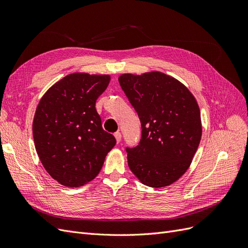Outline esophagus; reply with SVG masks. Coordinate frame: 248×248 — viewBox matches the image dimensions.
<instances>
[{"label": "esophagus", "mask_w": 248, "mask_h": 248, "mask_svg": "<svg viewBox=\"0 0 248 248\" xmlns=\"http://www.w3.org/2000/svg\"><path fill=\"white\" fill-rule=\"evenodd\" d=\"M115 138H116L117 142H120V141H121V138H122L121 133H120L119 131H118V132H116V133H115Z\"/></svg>", "instance_id": "1"}]
</instances>
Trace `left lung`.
<instances>
[{
    "mask_svg": "<svg viewBox=\"0 0 248 248\" xmlns=\"http://www.w3.org/2000/svg\"><path fill=\"white\" fill-rule=\"evenodd\" d=\"M119 82L141 123V139L127 148L128 167L140 181L160 188L190 167L202 138L196 97L181 81L160 71L123 73Z\"/></svg>",
    "mask_w": 248,
    "mask_h": 248,
    "instance_id": "left-lung-1",
    "label": "left lung"
}]
</instances>
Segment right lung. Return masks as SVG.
<instances>
[{
    "instance_id": "1",
    "label": "right lung",
    "mask_w": 248,
    "mask_h": 248,
    "mask_svg": "<svg viewBox=\"0 0 248 248\" xmlns=\"http://www.w3.org/2000/svg\"><path fill=\"white\" fill-rule=\"evenodd\" d=\"M109 80V74H68L52 85L37 106L36 152L50 177L65 187L92 181L116 145L115 137L103 130L95 108Z\"/></svg>"
}]
</instances>
